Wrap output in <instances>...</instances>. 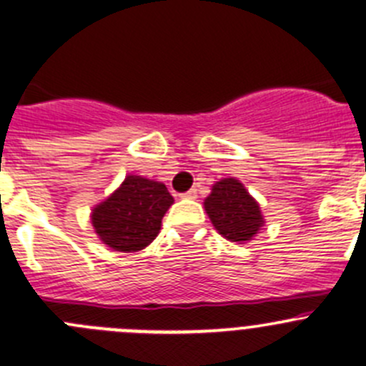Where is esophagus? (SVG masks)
<instances>
[{
	"mask_svg": "<svg viewBox=\"0 0 366 366\" xmlns=\"http://www.w3.org/2000/svg\"><path fill=\"white\" fill-rule=\"evenodd\" d=\"M198 197V191L197 189H189L187 193H182L180 194V198H184V200H194V198Z\"/></svg>",
	"mask_w": 366,
	"mask_h": 366,
	"instance_id": "esophagus-1",
	"label": "esophagus"
}]
</instances>
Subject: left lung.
<instances>
[{"label":"left lung","mask_w":366,"mask_h":366,"mask_svg":"<svg viewBox=\"0 0 366 366\" xmlns=\"http://www.w3.org/2000/svg\"><path fill=\"white\" fill-rule=\"evenodd\" d=\"M214 228L232 242H248L264 227L260 205L237 179H221L204 202Z\"/></svg>","instance_id":"obj_1"}]
</instances>
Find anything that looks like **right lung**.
<instances>
[{"mask_svg":"<svg viewBox=\"0 0 366 366\" xmlns=\"http://www.w3.org/2000/svg\"><path fill=\"white\" fill-rule=\"evenodd\" d=\"M173 204L162 182L127 175L114 193L92 210L95 234L114 252L134 253L147 248L161 230V221Z\"/></svg>","mask_w":366,"mask_h":366,"instance_id":"obj_1","label":"right lung"}]
</instances>
